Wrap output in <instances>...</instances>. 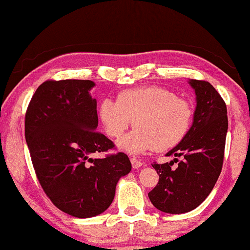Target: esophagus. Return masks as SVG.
I'll list each match as a JSON object with an SVG mask.
<instances>
[{
    "instance_id": "1",
    "label": "esophagus",
    "mask_w": 250,
    "mask_h": 250,
    "mask_svg": "<svg viewBox=\"0 0 250 250\" xmlns=\"http://www.w3.org/2000/svg\"><path fill=\"white\" fill-rule=\"evenodd\" d=\"M130 161H131V164H132L133 168H140L143 166V163L141 162V161L138 160L137 158H131Z\"/></svg>"
}]
</instances>
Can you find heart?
I'll use <instances>...</instances> for the list:
<instances>
[{
    "label": "heart",
    "mask_w": 250,
    "mask_h": 250,
    "mask_svg": "<svg viewBox=\"0 0 250 250\" xmlns=\"http://www.w3.org/2000/svg\"><path fill=\"white\" fill-rule=\"evenodd\" d=\"M98 115L111 138H120L133 122L135 129L118 146L131 154H140L180 145L191 129L194 110L188 100L166 88L147 87L122 91L118 101L104 98Z\"/></svg>",
    "instance_id": "1"
}]
</instances>
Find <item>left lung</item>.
I'll return each mask as SVG.
<instances>
[{
    "label": "left lung",
    "mask_w": 250,
    "mask_h": 250,
    "mask_svg": "<svg viewBox=\"0 0 250 250\" xmlns=\"http://www.w3.org/2000/svg\"><path fill=\"white\" fill-rule=\"evenodd\" d=\"M195 92L193 124L180 145L167 156L181 158L170 163L152 164L160 176L149 193L152 204L168 214L191 211L209 195L221 174L228 129L227 109L217 90L209 83L188 79Z\"/></svg>",
    "instance_id": "obj_1"
}]
</instances>
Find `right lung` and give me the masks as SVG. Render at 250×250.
Masks as SVG:
<instances>
[{
  "instance_id": "obj_1",
  "label": "right lung",
  "mask_w": 250,
  "mask_h": 250,
  "mask_svg": "<svg viewBox=\"0 0 250 250\" xmlns=\"http://www.w3.org/2000/svg\"><path fill=\"white\" fill-rule=\"evenodd\" d=\"M95 86L91 80H48L37 88L25 116V139L42 188L55 206L78 218L104 213L132 167L122 152L91 158L115 146L96 131Z\"/></svg>"
}]
</instances>
